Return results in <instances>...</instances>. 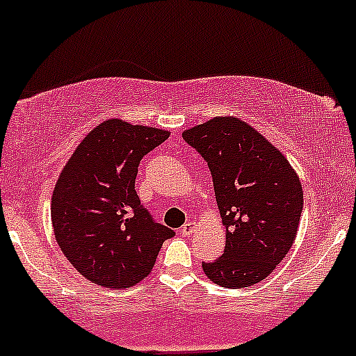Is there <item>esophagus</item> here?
I'll return each instance as SVG.
<instances>
[{"label":"esophagus","mask_w":356,"mask_h":356,"mask_svg":"<svg viewBox=\"0 0 356 356\" xmlns=\"http://www.w3.org/2000/svg\"><path fill=\"white\" fill-rule=\"evenodd\" d=\"M194 231H195V222H194V220H187V222L184 224L182 229H181L182 236H191Z\"/></svg>","instance_id":"obj_1"}]
</instances>
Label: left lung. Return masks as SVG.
<instances>
[{"mask_svg": "<svg viewBox=\"0 0 356 356\" xmlns=\"http://www.w3.org/2000/svg\"><path fill=\"white\" fill-rule=\"evenodd\" d=\"M207 162L226 226L222 256L202 263L222 288H248L283 261L303 212V191L284 155L246 122L216 117L182 134Z\"/></svg>", "mask_w": 356, "mask_h": 356, "instance_id": "obj_1", "label": "left lung"}]
</instances>
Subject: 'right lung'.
I'll use <instances>...</instances> for the list:
<instances>
[{"mask_svg":"<svg viewBox=\"0 0 356 356\" xmlns=\"http://www.w3.org/2000/svg\"><path fill=\"white\" fill-rule=\"evenodd\" d=\"M169 138L152 127L107 120L76 147L51 197V224L67 259L92 283L130 288L152 271L175 232L142 206L136 177L142 157Z\"/></svg>","mask_w":356,"mask_h":356,"instance_id":"obj_1","label":"right lung"}]
</instances>
